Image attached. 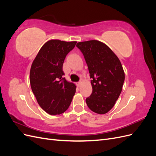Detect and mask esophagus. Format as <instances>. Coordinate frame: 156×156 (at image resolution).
<instances>
[{
    "label": "esophagus",
    "mask_w": 156,
    "mask_h": 156,
    "mask_svg": "<svg viewBox=\"0 0 156 156\" xmlns=\"http://www.w3.org/2000/svg\"><path fill=\"white\" fill-rule=\"evenodd\" d=\"M76 84H77V87H79V86H80V84H81V82H80V81L77 82V83H76Z\"/></svg>",
    "instance_id": "34e87169"
}]
</instances>
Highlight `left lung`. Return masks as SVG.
Returning a JSON list of instances; mask_svg holds the SVG:
<instances>
[{
	"instance_id": "1",
	"label": "left lung",
	"mask_w": 156,
	"mask_h": 156,
	"mask_svg": "<svg viewBox=\"0 0 156 156\" xmlns=\"http://www.w3.org/2000/svg\"><path fill=\"white\" fill-rule=\"evenodd\" d=\"M92 79V92L86 99L88 108L105 114L115 105L122 92L125 75L121 62L107 45L98 40L79 42Z\"/></svg>"
}]
</instances>
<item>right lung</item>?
<instances>
[{"instance_id": "obj_1", "label": "right lung", "mask_w": 156, "mask_h": 156, "mask_svg": "<svg viewBox=\"0 0 156 156\" xmlns=\"http://www.w3.org/2000/svg\"><path fill=\"white\" fill-rule=\"evenodd\" d=\"M76 41L49 40L42 46L31 66L30 83L32 92L43 109L51 115L66 111L76 86L64 77L63 63Z\"/></svg>"}]
</instances>
